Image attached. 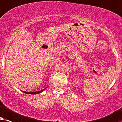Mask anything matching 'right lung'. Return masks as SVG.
<instances>
[{
    "label": "right lung",
    "instance_id": "add662e5",
    "mask_svg": "<svg viewBox=\"0 0 122 122\" xmlns=\"http://www.w3.org/2000/svg\"><path fill=\"white\" fill-rule=\"evenodd\" d=\"M45 89H46V88H45ZM45 89H43V90H41V91H38V92H24V91H22V92H24V93H25V94H37L41 93V92H43V90H45Z\"/></svg>",
    "mask_w": 122,
    "mask_h": 122
}]
</instances>
